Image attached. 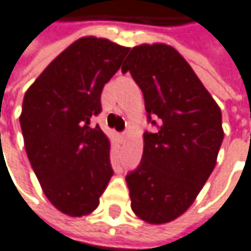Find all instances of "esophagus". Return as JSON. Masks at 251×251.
<instances>
[{
	"instance_id": "34e87169",
	"label": "esophagus",
	"mask_w": 251,
	"mask_h": 251,
	"mask_svg": "<svg viewBox=\"0 0 251 251\" xmlns=\"http://www.w3.org/2000/svg\"><path fill=\"white\" fill-rule=\"evenodd\" d=\"M126 134H128V132H123V137H126Z\"/></svg>"
}]
</instances>
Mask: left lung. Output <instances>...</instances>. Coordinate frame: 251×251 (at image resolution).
Listing matches in <instances>:
<instances>
[{"mask_svg": "<svg viewBox=\"0 0 251 251\" xmlns=\"http://www.w3.org/2000/svg\"><path fill=\"white\" fill-rule=\"evenodd\" d=\"M144 96L155 132L143 134V158L126 176L131 208L151 225L184 214L211 176L221 141V110L173 46H134L122 66Z\"/></svg>", "mask_w": 251, "mask_h": 251, "instance_id": "left-lung-1", "label": "left lung"}]
</instances>
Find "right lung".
I'll list each match as a JSON object with an SVG mask.
<instances>
[{
  "mask_svg": "<svg viewBox=\"0 0 251 251\" xmlns=\"http://www.w3.org/2000/svg\"><path fill=\"white\" fill-rule=\"evenodd\" d=\"M126 52L108 39L81 37L25 92L19 122L28 159L48 200L69 217L92 214L113 176L110 138L92 119Z\"/></svg>",
  "mask_w": 251,
  "mask_h": 251,
  "instance_id": "obj_1",
  "label": "right lung"
}]
</instances>
